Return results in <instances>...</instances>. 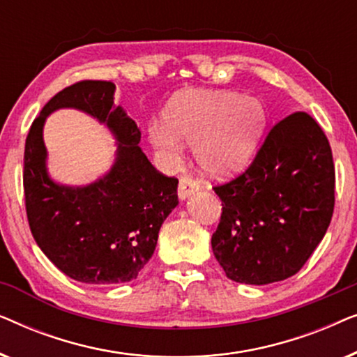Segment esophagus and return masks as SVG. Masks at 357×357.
<instances>
[{
    "label": "esophagus",
    "instance_id": "obj_1",
    "mask_svg": "<svg viewBox=\"0 0 357 357\" xmlns=\"http://www.w3.org/2000/svg\"><path fill=\"white\" fill-rule=\"evenodd\" d=\"M198 192V183L190 177H182L178 182V198L187 199Z\"/></svg>",
    "mask_w": 357,
    "mask_h": 357
}]
</instances>
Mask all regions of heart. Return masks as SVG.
I'll return each instance as SVG.
<instances>
[{"instance_id": "b5f03b06", "label": "heart", "mask_w": 357, "mask_h": 357, "mask_svg": "<svg viewBox=\"0 0 357 357\" xmlns=\"http://www.w3.org/2000/svg\"><path fill=\"white\" fill-rule=\"evenodd\" d=\"M265 128L266 110L255 97L187 89L167 102L164 123L149 126V143L170 158L182 151V143L192 146L203 172L219 177L252 159Z\"/></svg>"}]
</instances>
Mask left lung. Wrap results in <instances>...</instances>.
<instances>
[{"instance_id": "8db88e82", "label": "left lung", "mask_w": 357, "mask_h": 357, "mask_svg": "<svg viewBox=\"0 0 357 357\" xmlns=\"http://www.w3.org/2000/svg\"><path fill=\"white\" fill-rule=\"evenodd\" d=\"M214 192L222 202L211 237L229 280L270 284L305 265L335 208V165L328 139L305 112L273 126L245 172Z\"/></svg>"}]
</instances>
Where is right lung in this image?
<instances>
[{
  "mask_svg": "<svg viewBox=\"0 0 357 357\" xmlns=\"http://www.w3.org/2000/svg\"><path fill=\"white\" fill-rule=\"evenodd\" d=\"M115 84L81 81L58 92L33 120L24 151V197L37 245L58 270L86 284L136 280L178 204L175 177L158 172L139 148L141 131L114 105ZM58 108H77L111 130L116 162L86 188L56 184L46 170L43 125Z\"/></svg>",
  "mask_w": 357,
  "mask_h": 357,
  "instance_id": "add662e5",
  "label": "right lung"
}]
</instances>
